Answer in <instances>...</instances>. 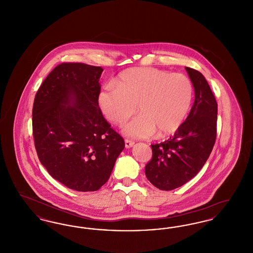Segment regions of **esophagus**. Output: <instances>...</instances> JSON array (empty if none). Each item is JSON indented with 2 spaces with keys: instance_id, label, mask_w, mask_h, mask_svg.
<instances>
[{
  "instance_id": "obj_1",
  "label": "esophagus",
  "mask_w": 253,
  "mask_h": 253,
  "mask_svg": "<svg viewBox=\"0 0 253 253\" xmlns=\"http://www.w3.org/2000/svg\"><path fill=\"white\" fill-rule=\"evenodd\" d=\"M134 144V142L132 141V140H130V139H125V147L126 148H131Z\"/></svg>"
}]
</instances>
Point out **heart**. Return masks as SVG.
Masks as SVG:
<instances>
[{"label":"heart","instance_id":"b5f03b06","mask_svg":"<svg viewBox=\"0 0 253 253\" xmlns=\"http://www.w3.org/2000/svg\"><path fill=\"white\" fill-rule=\"evenodd\" d=\"M192 82L183 74L154 67H135L121 73L116 84L98 94V105L108 121L122 124L137 110L140 114L123 127L125 135L165 137L176 132L193 100Z\"/></svg>","mask_w":253,"mask_h":253}]
</instances>
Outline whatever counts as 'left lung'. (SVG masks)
<instances>
[{"instance_id": "1", "label": "left lung", "mask_w": 253, "mask_h": 253, "mask_svg": "<svg viewBox=\"0 0 253 253\" xmlns=\"http://www.w3.org/2000/svg\"><path fill=\"white\" fill-rule=\"evenodd\" d=\"M194 87L193 107L180 128L168 140L152 144L146 164L147 179L161 191L179 188L203 168L215 143L217 102L204 76L186 67Z\"/></svg>"}]
</instances>
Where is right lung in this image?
<instances>
[{
	"instance_id": "add662e5",
	"label": "right lung",
	"mask_w": 253,
	"mask_h": 253,
	"mask_svg": "<svg viewBox=\"0 0 253 253\" xmlns=\"http://www.w3.org/2000/svg\"><path fill=\"white\" fill-rule=\"evenodd\" d=\"M103 69L62 62L37 92L32 127L37 155L49 174L78 192H95L110 178L125 147L98 106Z\"/></svg>"
}]
</instances>
